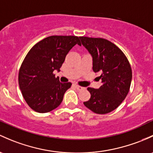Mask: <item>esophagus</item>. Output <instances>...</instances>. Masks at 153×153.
<instances>
[{
	"label": "esophagus",
	"instance_id": "esophagus-1",
	"mask_svg": "<svg viewBox=\"0 0 153 153\" xmlns=\"http://www.w3.org/2000/svg\"><path fill=\"white\" fill-rule=\"evenodd\" d=\"M75 87H76V89L78 90H79V91H81V90L84 89V87H83V86H79V85H75Z\"/></svg>",
	"mask_w": 153,
	"mask_h": 153
}]
</instances>
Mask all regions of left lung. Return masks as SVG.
I'll return each mask as SVG.
<instances>
[{"label":"left lung","instance_id":"left-lung-1","mask_svg":"<svg viewBox=\"0 0 153 153\" xmlns=\"http://www.w3.org/2000/svg\"><path fill=\"white\" fill-rule=\"evenodd\" d=\"M82 45L92 56L93 71L100 72L102 86L99 89L88 87L91 94L86 108L98 114L115 110L129 92L132 70L128 59L114 43L102 38L80 36Z\"/></svg>","mask_w":153,"mask_h":153}]
</instances>
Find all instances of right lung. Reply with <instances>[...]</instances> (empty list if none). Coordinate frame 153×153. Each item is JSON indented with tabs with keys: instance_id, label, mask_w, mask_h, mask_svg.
<instances>
[{
	"instance_id": "obj_1",
	"label": "right lung",
	"mask_w": 153,
	"mask_h": 153,
	"mask_svg": "<svg viewBox=\"0 0 153 153\" xmlns=\"http://www.w3.org/2000/svg\"><path fill=\"white\" fill-rule=\"evenodd\" d=\"M76 44L78 36H51L36 43L27 53L19 70L18 82L29 107L38 113L56 108L72 83H61L54 70L60 71L67 54Z\"/></svg>"
}]
</instances>
